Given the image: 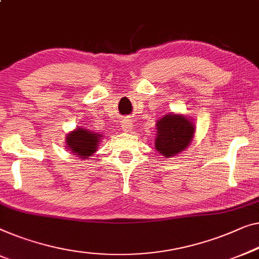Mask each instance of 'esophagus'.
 Wrapping results in <instances>:
<instances>
[{"label": "esophagus", "mask_w": 259, "mask_h": 259, "mask_svg": "<svg viewBox=\"0 0 259 259\" xmlns=\"http://www.w3.org/2000/svg\"><path fill=\"white\" fill-rule=\"evenodd\" d=\"M121 127L123 131H126V132H128V131H131L133 128V123H132V120H130V119H125V120L122 121L121 123Z\"/></svg>", "instance_id": "esophagus-1"}]
</instances>
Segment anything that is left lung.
<instances>
[{
  "label": "left lung",
  "instance_id": "obj_1",
  "mask_svg": "<svg viewBox=\"0 0 259 259\" xmlns=\"http://www.w3.org/2000/svg\"><path fill=\"white\" fill-rule=\"evenodd\" d=\"M156 151L166 157L178 155L190 145L195 125L182 114H166L156 123Z\"/></svg>",
  "mask_w": 259,
  "mask_h": 259
}]
</instances>
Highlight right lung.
I'll return each mask as SVG.
<instances>
[{"instance_id":"add662e5","label":"right lung","mask_w":259,"mask_h":259,"mask_svg":"<svg viewBox=\"0 0 259 259\" xmlns=\"http://www.w3.org/2000/svg\"><path fill=\"white\" fill-rule=\"evenodd\" d=\"M65 139L67 147H69L67 149H70L72 154L77 155V157L81 160L93 155V153L97 152L103 136L89 128L77 127L76 130L67 134Z\"/></svg>"}]
</instances>
